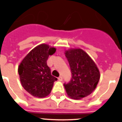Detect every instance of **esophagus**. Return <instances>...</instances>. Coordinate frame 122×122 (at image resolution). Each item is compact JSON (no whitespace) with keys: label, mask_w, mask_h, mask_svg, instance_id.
Returning <instances> with one entry per match:
<instances>
[{"label":"esophagus","mask_w":122,"mask_h":122,"mask_svg":"<svg viewBox=\"0 0 122 122\" xmlns=\"http://www.w3.org/2000/svg\"><path fill=\"white\" fill-rule=\"evenodd\" d=\"M58 80H59V81H62V80H63V78H62V77L60 76V77H58Z\"/></svg>","instance_id":"34e87169"}]
</instances>
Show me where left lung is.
<instances>
[{"label": "left lung", "instance_id": "8db88e82", "mask_svg": "<svg viewBox=\"0 0 122 122\" xmlns=\"http://www.w3.org/2000/svg\"><path fill=\"white\" fill-rule=\"evenodd\" d=\"M70 64L72 78L64 86L67 96L73 99H81L91 94L100 79V72L94 61L81 49L65 51Z\"/></svg>", "mask_w": 122, "mask_h": 122}]
</instances>
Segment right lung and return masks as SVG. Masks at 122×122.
Listing matches in <instances>:
<instances>
[{
  "mask_svg": "<svg viewBox=\"0 0 122 122\" xmlns=\"http://www.w3.org/2000/svg\"><path fill=\"white\" fill-rule=\"evenodd\" d=\"M55 52L54 47L42 43L28 52L19 66L21 84L32 96L43 98L51 93L57 78L51 75L47 60Z\"/></svg>",
  "mask_w": 122,
  "mask_h": 122,
  "instance_id": "1",
  "label": "right lung"
}]
</instances>
